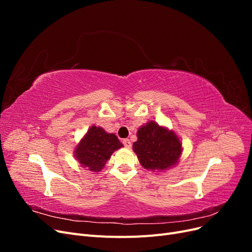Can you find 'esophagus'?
Instances as JSON below:
<instances>
[{"mask_svg":"<svg viewBox=\"0 0 252 252\" xmlns=\"http://www.w3.org/2000/svg\"><path fill=\"white\" fill-rule=\"evenodd\" d=\"M123 145L126 148H130L131 147V142L129 139H124L123 140Z\"/></svg>","mask_w":252,"mask_h":252,"instance_id":"34e87169","label":"esophagus"}]
</instances>
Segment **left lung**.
Wrapping results in <instances>:
<instances>
[{
	"mask_svg": "<svg viewBox=\"0 0 252 252\" xmlns=\"http://www.w3.org/2000/svg\"><path fill=\"white\" fill-rule=\"evenodd\" d=\"M136 135L138 141L132 147L144 168L165 170L178 163L182 144L173 131L148 122L139 128Z\"/></svg>",
	"mask_w": 252,
	"mask_h": 252,
	"instance_id": "left-lung-1",
	"label": "left lung"
}]
</instances>
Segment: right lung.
Returning a JSON list of instances; mask_svg holds the SVG:
<instances>
[{
  "label": "right lung",
  "instance_id": "obj_1",
  "mask_svg": "<svg viewBox=\"0 0 252 252\" xmlns=\"http://www.w3.org/2000/svg\"><path fill=\"white\" fill-rule=\"evenodd\" d=\"M123 147L116 134L107 133L103 128L93 126L75 149L74 156L83 167L100 171L113 151Z\"/></svg>",
  "mask_w": 252,
  "mask_h": 252
}]
</instances>
